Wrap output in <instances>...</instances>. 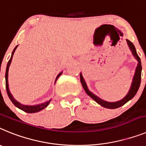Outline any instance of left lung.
I'll return each instance as SVG.
<instances>
[{"label": "left lung", "instance_id": "left-lung-1", "mask_svg": "<svg viewBox=\"0 0 146 146\" xmlns=\"http://www.w3.org/2000/svg\"><path fill=\"white\" fill-rule=\"evenodd\" d=\"M126 42H127V44L129 45V48L132 52V54L134 56V57L136 58L137 60L138 61V64L137 67L136 68V71H135V74H134V78H133L132 84H131V87L130 88V90H129V93L126 96V97L123 98L122 100L120 101H117V102H113V103H110V102H106V101H103L101 100V98H99L98 97L96 96V95L92 94V92H90L87 89V85H86V83L84 80L83 77H82V75L80 74V80L81 83L82 84V87H84V90L86 91L87 94L89 96H90L92 99L96 101L98 104H99L100 105H101L102 106L105 107V108H108V109H116L118 108L120 106H123L126 103H127L129 100H131V98H134V96L136 95L138 89L140 87V81H141V71H142V66H141V61H140V58L139 57V56L137 55L136 52V49L134 48V45L131 42L129 41V40H126Z\"/></svg>", "mask_w": 146, "mask_h": 146}]
</instances>
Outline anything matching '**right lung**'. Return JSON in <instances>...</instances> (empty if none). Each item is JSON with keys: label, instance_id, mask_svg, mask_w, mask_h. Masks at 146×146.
I'll return each instance as SVG.
<instances>
[{"label": "right lung", "instance_id": "1", "mask_svg": "<svg viewBox=\"0 0 146 146\" xmlns=\"http://www.w3.org/2000/svg\"><path fill=\"white\" fill-rule=\"evenodd\" d=\"M17 48V45L16 47H15V49H14L13 51H12V56H11L10 59H9V60L8 64H7V66H6V75H5V77H6V92H7V94H8V96H9V99L11 100V101H12V103L14 104V105H15V106H17V108L20 109V110H23V111H26V112H27V113H35V112H38V111H41V110H43V109H45V107H46V106L49 104V103H50V101H48V102H45V103H44V104H42L36 105V106H25V105L20 104L18 103V102H17V101H15V98H14L12 97V94L10 93L9 90V84H8L9 68V65H10V64H11V62H12V57H13L14 53H15V50H16V48ZM61 75H62V73H60L59 75H58L57 77H56V81L57 80V78H59V76H60Z\"/></svg>", "mask_w": 146, "mask_h": 146}]
</instances>
